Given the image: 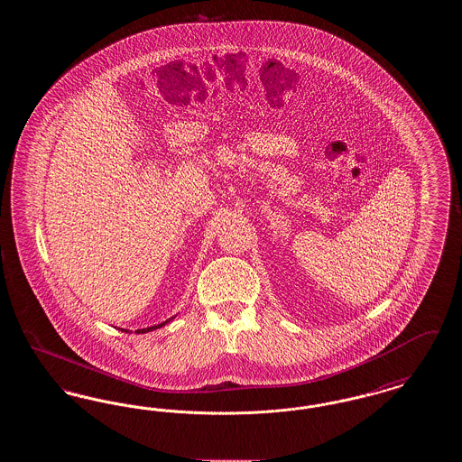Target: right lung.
<instances>
[{"label": "right lung", "mask_w": 462, "mask_h": 462, "mask_svg": "<svg viewBox=\"0 0 462 462\" xmlns=\"http://www.w3.org/2000/svg\"><path fill=\"white\" fill-rule=\"evenodd\" d=\"M170 320H173V317H171V319H168V320H166V322H161V324H157V326H152V328H147V329H138V330H134V332H138V334H140V332H142V334H143V332H151V330L159 329V328H162V326H166V324H168V322H170ZM121 330H125V332H128V330H126V329H121Z\"/></svg>", "instance_id": "add662e5"}]
</instances>
